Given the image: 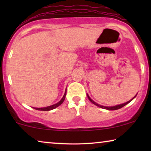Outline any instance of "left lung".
Masks as SVG:
<instances>
[{"instance_id": "obj_1", "label": "left lung", "mask_w": 151, "mask_h": 151, "mask_svg": "<svg viewBox=\"0 0 151 151\" xmlns=\"http://www.w3.org/2000/svg\"><path fill=\"white\" fill-rule=\"evenodd\" d=\"M87 95V97H88V100H89L93 104H95V105H96V106H99V107H100V108H102V109H107V110H110V111H113V110H117V109H121V108H122L123 106H124L125 105H127V104H129V103L131 102V101H132L133 100L134 98H135L136 97V96H137V94H136V96H135L133 97V98L131 99V100H129V101H128L127 102H126V103H124V104H119V105H116V106H102V105H100V104H98V103H96V102H95L93 100H92L91 99V98L89 96H88V94H86Z\"/></svg>"}]
</instances>
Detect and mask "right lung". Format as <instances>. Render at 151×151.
Returning a JSON list of instances; mask_svg holds the SVG:
<instances>
[{
	"label": "right lung",
	"instance_id": "obj_1",
	"mask_svg": "<svg viewBox=\"0 0 151 151\" xmlns=\"http://www.w3.org/2000/svg\"><path fill=\"white\" fill-rule=\"evenodd\" d=\"M66 93H67V88H66V91H65V94H64V96L63 97V98L61 99L60 101H59L58 102L56 103V104H53V105H51V106H47V107H43V108H34V109H36V110H38V111H45L53 110V109H55V108H56V107L59 106L60 105L63 104V102H64V101H65Z\"/></svg>",
	"mask_w": 151,
	"mask_h": 151
}]
</instances>
